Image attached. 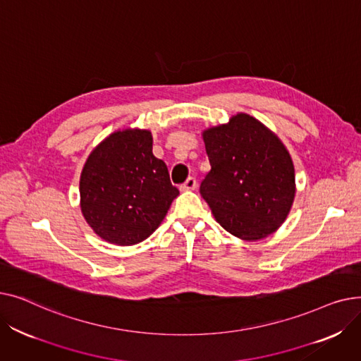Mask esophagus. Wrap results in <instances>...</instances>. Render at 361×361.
<instances>
[{"instance_id": "obj_1", "label": "esophagus", "mask_w": 361, "mask_h": 361, "mask_svg": "<svg viewBox=\"0 0 361 361\" xmlns=\"http://www.w3.org/2000/svg\"><path fill=\"white\" fill-rule=\"evenodd\" d=\"M196 178L195 177H188L185 183L181 185V190H195L196 188Z\"/></svg>"}]
</instances>
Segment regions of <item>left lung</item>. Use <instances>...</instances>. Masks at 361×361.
<instances>
[{"label":"left lung","mask_w":361,"mask_h":361,"mask_svg":"<svg viewBox=\"0 0 361 361\" xmlns=\"http://www.w3.org/2000/svg\"><path fill=\"white\" fill-rule=\"evenodd\" d=\"M211 171L200 195L216 222L241 240H260L287 219L295 174L287 147L249 114L202 133Z\"/></svg>","instance_id":"obj_1"}]
</instances>
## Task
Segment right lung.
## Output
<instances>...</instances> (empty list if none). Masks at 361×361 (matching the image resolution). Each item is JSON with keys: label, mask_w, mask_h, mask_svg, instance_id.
<instances>
[{"label": "right lung", "mask_w": 361, "mask_h": 361, "mask_svg": "<svg viewBox=\"0 0 361 361\" xmlns=\"http://www.w3.org/2000/svg\"><path fill=\"white\" fill-rule=\"evenodd\" d=\"M178 188L152 154V133L114 131L92 150L80 176V207L102 240L133 245L161 225Z\"/></svg>", "instance_id": "add662e5"}]
</instances>
